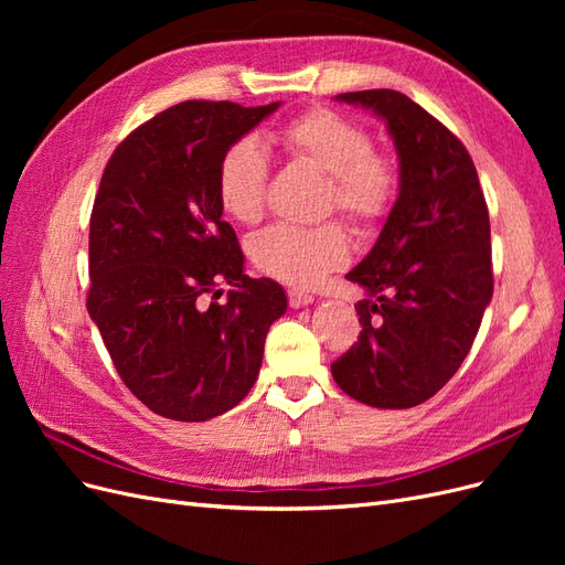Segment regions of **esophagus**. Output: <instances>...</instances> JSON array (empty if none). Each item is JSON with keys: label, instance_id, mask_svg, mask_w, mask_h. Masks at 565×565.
Wrapping results in <instances>:
<instances>
[{"label": "esophagus", "instance_id": "34e87169", "mask_svg": "<svg viewBox=\"0 0 565 565\" xmlns=\"http://www.w3.org/2000/svg\"><path fill=\"white\" fill-rule=\"evenodd\" d=\"M287 299H289V306H292V309H301V306L313 303V295H309L306 289H299V287L287 289Z\"/></svg>", "mask_w": 565, "mask_h": 565}]
</instances>
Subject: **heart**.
Instances as JSON below:
<instances>
[{"label": "heart", "instance_id": "heart-1", "mask_svg": "<svg viewBox=\"0 0 565 565\" xmlns=\"http://www.w3.org/2000/svg\"><path fill=\"white\" fill-rule=\"evenodd\" d=\"M280 143L299 162L328 174L324 207L339 210L358 228L382 224L398 195L393 164L372 150L365 127L332 108H311L282 127ZM270 162L264 146L245 136L226 148L216 172V195L237 224H256L266 210ZM249 256L266 276L289 285H316L349 262V237L339 224L273 226L252 237Z\"/></svg>", "mask_w": 565, "mask_h": 565}]
</instances>
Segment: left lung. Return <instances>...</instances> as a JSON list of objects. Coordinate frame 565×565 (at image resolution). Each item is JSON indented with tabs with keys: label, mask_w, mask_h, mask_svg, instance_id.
<instances>
[{
	"label": "left lung",
	"mask_w": 565,
	"mask_h": 565,
	"mask_svg": "<svg viewBox=\"0 0 565 565\" xmlns=\"http://www.w3.org/2000/svg\"><path fill=\"white\" fill-rule=\"evenodd\" d=\"M372 110L398 150V200L349 280L363 332L332 363L351 398L415 407L450 382L492 299L490 218L473 160L457 136L393 89L339 94Z\"/></svg>",
	"instance_id": "obj_1"
}]
</instances>
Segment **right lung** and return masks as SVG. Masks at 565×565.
I'll use <instances>...</instances> for the list:
<instances>
[{
	"instance_id": "obj_1",
	"label": "right lung",
	"mask_w": 565,
	"mask_h": 565,
	"mask_svg": "<svg viewBox=\"0 0 565 565\" xmlns=\"http://www.w3.org/2000/svg\"><path fill=\"white\" fill-rule=\"evenodd\" d=\"M278 106L183 100L134 129L100 177L87 309L125 386L160 417L207 422L241 403L287 311L276 280L243 273L216 195L221 156Z\"/></svg>"
}]
</instances>
